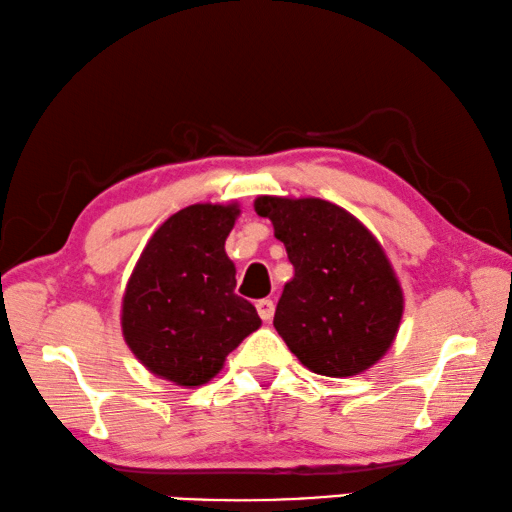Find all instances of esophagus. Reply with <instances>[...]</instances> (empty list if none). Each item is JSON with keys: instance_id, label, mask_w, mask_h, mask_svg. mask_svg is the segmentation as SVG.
I'll use <instances>...</instances> for the list:
<instances>
[{"instance_id": "obj_1", "label": "esophagus", "mask_w": 512, "mask_h": 512, "mask_svg": "<svg viewBox=\"0 0 512 512\" xmlns=\"http://www.w3.org/2000/svg\"><path fill=\"white\" fill-rule=\"evenodd\" d=\"M256 310H258V317H261L263 321H272V317H274V301L272 299L256 301Z\"/></svg>"}]
</instances>
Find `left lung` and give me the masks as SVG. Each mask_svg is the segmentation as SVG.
<instances>
[{
	"label": "left lung",
	"mask_w": 512,
	"mask_h": 512,
	"mask_svg": "<svg viewBox=\"0 0 512 512\" xmlns=\"http://www.w3.org/2000/svg\"><path fill=\"white\" fill-rule=\"evenodd\" d=\"M290 263L274 328L303 366L328 378L357 375L382 360L400 328L405 299L373 233L342 206L319 197L261 195Z\"/></svg>",
	"instance_id": "8db88e82"
}]
</instances>
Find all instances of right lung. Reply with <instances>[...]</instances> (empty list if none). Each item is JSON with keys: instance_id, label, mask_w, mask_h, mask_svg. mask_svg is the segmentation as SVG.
<instances>
[{"instance_id": "obj_1", "label": "right lung", "mask_w": 512, "mask_h": 512, "mask_svg": "<svg viewBox=\"0 0 512 512\" xmlns=\"http://www.w3.org/2000/svg\"><path fill=\"white\" fill-rule=\"evenodd\" d=\"M238 204H191L152 233L121 303L125 344L150 373L195 389L220 373L227 355L261 328L236 294L224 240Z\"/></svg>"}]
</instances>
